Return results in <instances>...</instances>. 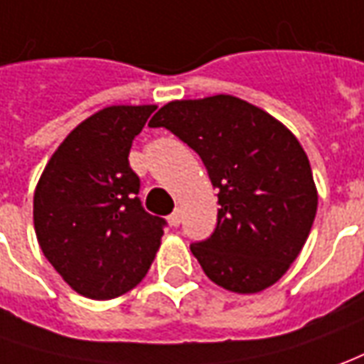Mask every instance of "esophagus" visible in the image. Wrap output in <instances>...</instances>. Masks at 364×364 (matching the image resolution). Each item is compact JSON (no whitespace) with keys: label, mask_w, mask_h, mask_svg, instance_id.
I'll use <instances>...</instances> for the list:
<instances>
[{"label":"esophagus","mask_w":364,"mask_h":364,"mask_svg":"<svg viewBox=\"0 0 364 364\" xmlns=\"http://www.w3.org/2000/svg\"><path fill=\"white\" fill-rule=\"evenodd\" d=\"M168 222H170V225L178 228V225H180V210H174L172 214L168 215Z\"/></svg>","instance_id":"esophagus-1"}]
</instances>
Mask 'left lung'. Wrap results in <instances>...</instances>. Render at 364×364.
<instances>
[{"label":"left lung","mask_w":364,"mask_h":364,"mask_svg":"<svg viewBox=\"0 0 364 364\" xmlns=\"http://www.w3.org/2000/svg\"><path fill=\"white\" fill-rule=\"evenodd\" d=\"M202 158L218 188V222L190 244L208 277L257 293L289 269L311 232L317 190L305 150L272 114L230 95L172 101L149 122Z\"/></svg>","instance_id":"obj_1"}]
</instances>
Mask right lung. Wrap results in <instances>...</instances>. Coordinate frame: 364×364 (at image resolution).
Segmentation results:
<instances>
[{"instance_id":"obj_1","label":"right lung","mask_w":364,"mask_h":364,"mask_svg":"<svg viewBox=\"0 0 364 364\" xmlns=\"http://www.w3.org/2000/svg\"><path fill=\"white\" fill-rule=\"evenodd\" d=\"M156 107H107L82 120L45 166L33 198L45 257L77 293L112 299L136 287L166 220L140 202L132 140Z\"/></svg>"}]
</instances>
